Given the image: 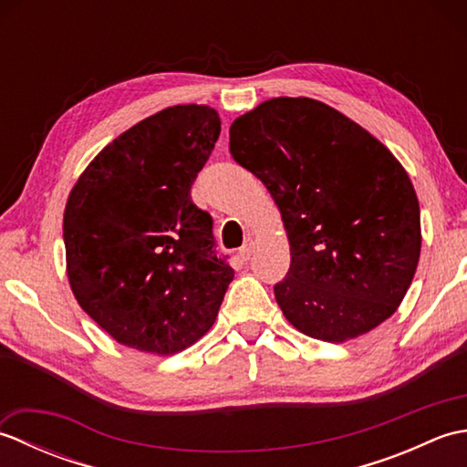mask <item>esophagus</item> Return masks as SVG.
<instances>
[{
	"instance_id": "34e87169",
	"label": "esophagus",
	"mask_w": 467,
	"mask_h": 467,
	"mask_svg": "<svg viewBox=\"0 0 467 467\" xmlns=\"http://www.w3.org/2000/svg\"><path fill=\"white\" fill-rule=\"evenodd\" d=\"M253 251H254V243L249 239V241H246V244H243V246H241L239 256H241L243 261H249V259H251V254H253Z\"/></svg>"
}]
</instances>
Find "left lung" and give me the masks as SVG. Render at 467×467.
Wrapping results in <instances>:
<instances>
[{
	"instance_id": "obj_1",
	"label": "left lung",
	"mask_w": 467,
	"mask_h": 467,
	"mask_svg": "<svg viewBox=\"0 0 467 467\" xmlns=\"http://www.w3.org/2000/svg\"><path fill=\"white\" fill-rule=\"evenodd\" d=\"M231 154L279 206L291 266L275 296L295 329L343 343L398 311L421 253L420 202L375 136L313 98L236 118Z\"/></svg>"
}]
</instances>
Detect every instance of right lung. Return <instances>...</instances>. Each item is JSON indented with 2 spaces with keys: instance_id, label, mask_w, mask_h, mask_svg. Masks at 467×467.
<instances>
[{
  "instance_id": "add662e5",
  "label": "right lung",
  "mask_w": 467,
  "mask_h": 467,
  "mask_svg": "<svg viewBox=\"0 0 467 467\" xmlns=\"http://www.w3.org/2000/svg\"><path fill=\"white\" fill-rule=\"evenodd\" d=\"M218 134L211 106L164 108L108 144L67 196L69 286L118 343L172 355L216 319L234 271L191 188Z\"/></svg>"
}]
</instances>
